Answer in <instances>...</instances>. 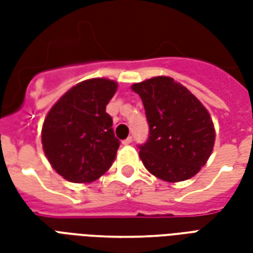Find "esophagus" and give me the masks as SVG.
Returning a JSON list of instances; mask_svg holds the SVG:
<instances>
[{"instance_id":"esophagus-1","label":"esophagus","mask_w":253,"mask_h":253,"mask_svg":"<svg viewBox=\"0 0 253 253\" xmlns=\"http://www.w3.org/2000/svg\"><path fill=\"white\" fill-rule=\"evenodd\" d=\"M132 142V137H128V138H126V139H125V141H123V145H130V143Z\"/></svg>"}]
</instances>
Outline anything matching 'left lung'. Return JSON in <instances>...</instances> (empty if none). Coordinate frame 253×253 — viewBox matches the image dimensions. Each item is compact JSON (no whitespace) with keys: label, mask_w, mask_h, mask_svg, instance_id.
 Masks as SVG:
<instances>
[{"label":"left lung","mask_w":253,"mask_h":253,"mask_svg":"<svg viewBox=\"0 0 253 253\" xmlns=\"http://www.w3.org/2000/svg\"><path fill=\"white\" fill-rule=\"evenodd\" d=\"M142 99L149 138L139 146L145 168L176 183L195 176L210 157L215 130L209 111L173 78L160 76L131 85Z\"/></svg>","instance_id":"1"}]
</instances>
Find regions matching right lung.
Wrapping results in <instances>:
<instances>
[{
	"instance_id": "1",
	"label": "right lung",
	"mask_w": 253,
	"mask_h": 253,
	"mask_svg": "<svg viewBox=\"0 0 253 253\" xmlns=\"http://www.w3.org/2000/svg\"><path fill=\"white\" fill-rule=\"evenodd\" d=\"M118 89L107 78H90L69 89L48 111L43 150L57 173L72 183H90L110 169L119 149L105 107Z\"/></svg>"
}]
</instances>
